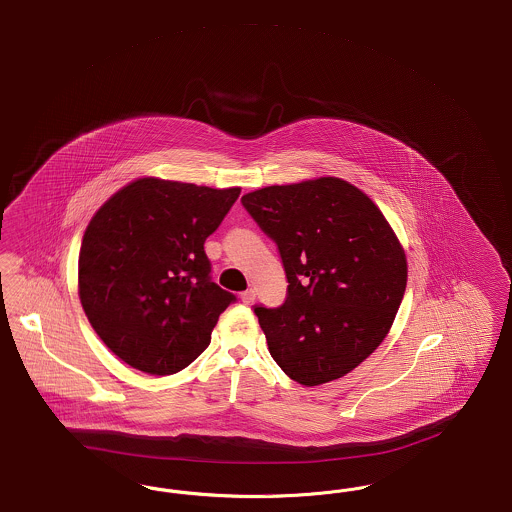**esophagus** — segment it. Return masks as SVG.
<instances>
[{
	"label": "esophagus",
	"mask_w": 512,
	"mask_h": 512,
	"mask_svg": "<svg viewBox=\"0 0 512 512\" xmlns=\"http://www.w3.org/2000/svg\"><path fill=\"white\" fill-rule=\"evenodd\" d=\"M255 291L253 289H247V291H244L242 295H240V299H242V303H246V305H249V303H253L255 301Z\"/></svg>",
	"instance_id": "obj_1"
}]
</instances>
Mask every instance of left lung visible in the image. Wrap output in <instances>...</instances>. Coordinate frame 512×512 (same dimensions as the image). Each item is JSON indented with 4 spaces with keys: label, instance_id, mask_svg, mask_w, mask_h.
Returning <instances> with one entry per match:
<instances>
[{
    "label": "left lung",
    "instance_id": "8db88e82",
    "mask_svg": "<svg viewBox=\"0 0 512 512\" xmlns=\"http://www.w3.org/2000/svg\"><path fill=\"white\" fill-rule=\"evenodd\" d=\"M276 244L284 305L253 312L274 362L316 387L347 375L387 337L408 282L406 255L379 207L356 186L322 177L242 196Z\"/></svg>",
    "mask_w": 512,
    "mask_h": 512
}]
</instances>
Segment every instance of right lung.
<instances>
[{
    "label": "right lung",
    "instance_id": "add662e5",
    "mask_svg": "<svg viewBox=\"0 0 512 512\" xmlns=\"http://www.w3.org/2000/svg\"><path fill=\"white\" fill-rule=\"evenodd\" d=\"M240 188L139 179L83 234L78 280L89 324L118 358L150 375L192 364L236 295L211 280L204 244Z\"/></svg>",
    "mask_w": 512,
    "mask_h": 512
}]
</instances>
